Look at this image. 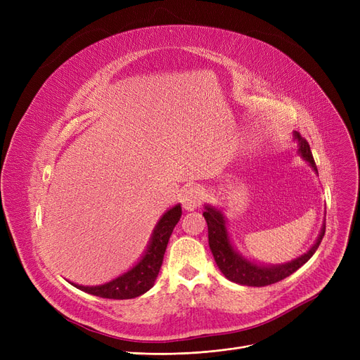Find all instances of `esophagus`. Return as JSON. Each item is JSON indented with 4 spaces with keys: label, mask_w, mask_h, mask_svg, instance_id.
Returning <instances> with one entry per match:
<instances>
[{
    "label": "esophagus",
    "mask_w": 360,
    "mask_h": 360,
    "mask_svg": "<svg viewBox=\"0 0 360 360\" xmlns=\"http://www.w3.org/2000/svg\"><path fill=\"white\" fill-rule=\"evenodd\" d=\"M202 198H204V193H202L200 186L194 185V186L186 188V190L182 194V197H181L182 207L188 212H193V210L197 209V207L201 205Z\"/></svg>",
    "instance_id": "34e87169"
}]
</instances>
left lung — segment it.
Listing matches in <instances>:
<instances>
[{"label": "left lung", "mask_w": 360, "mask_h": 360, "mask_svg": "<svg viewBox=\"0 0 360 360\" xmlns=\"http://www.w3.org/2000/svg\"><path fill=\"white\" fill-rule=\"evenodd\" d=\"M293 136L299 143L297 144L299 155L304 158L318 174V169L312 158V151L308 141L305 139H302L299 132L296 131L293 132ZM202 216L207 221V228H209V245L219 270L224 274L226 278H229L231 281L238 283V285L254 286V288L273 285V283H277L293 274L297 269L304 266L305 262H308V259L315 254L326 233V224H324L323 229L319 232L316 242L312 245V248L304 255L297 257L296 259L286 264H280V266H261V264H255L247 258H243L239 252L235 251V248L232 247V243L229 240L228 229H226V221L220 210L214 209L212 205H205V212L202 213Z\"/></svg>", "instance_id": "obj_1"}]
</instances>
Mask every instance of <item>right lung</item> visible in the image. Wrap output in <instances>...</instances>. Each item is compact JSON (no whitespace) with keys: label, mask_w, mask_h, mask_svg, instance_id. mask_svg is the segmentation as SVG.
<instances>
[{"label":"right lung","mask_w":360,"mask_h":360,"mask_svg":"<svg viewBox=\"0 0 360 360\" xmlns=\"http://www.w3.org/2000/svg\"><path fill=\"white\" fill-rule=\"evenodd\" d=\"M181 214L182 209L178 204L162 216L156 224L153 235H151L143 258L122 276L101 286H80L75 285V283H70L74 288L86 293L106 299H132L146 293L155 285V280L162 267L169 238L172 235L176 223L179 221Z\"/></svg>","instance_id":"obj_1"}]
</instances>
